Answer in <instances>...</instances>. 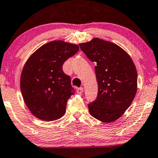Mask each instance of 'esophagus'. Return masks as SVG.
<instances>
[{
    "instance_id": "1",
    "label": "esophagus",
    "mask_w": 158,
    "mask_h": 158,
    "mask_svg": "<svg viewBox=\"0 0 158 158\" xmlns=\"http://www.w3.org/2000/svg\"><path fill=\"white\" fill-rule=\"evenodd\" d=\"M83 91H84L83 87H79V88H77V92L78 94H81L83 93Z\"/></svg>"
}]
</instances>
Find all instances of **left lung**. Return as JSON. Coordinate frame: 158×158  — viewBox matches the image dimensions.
<instances>
[{
	"instance_id": "obj_1",
	"label": "left lung",
	"mask_w": 158,
	"mask_h": 158,
	"mask_svg": "<svg viewBox=\"0 0 158 158\" xmlns=\"http://www.w3.org/2000/svg\"><path fill=\"white\" fill-rule=\"evenodd\" d=\"M95 62L98 85L97 98L88 105L91 116L102 123L118 119L128 109L137 92V71L131 56L116 44L94 38L79 44Z\"/></svg>"
}]
</instances>
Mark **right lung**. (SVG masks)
I'll return each instance as SVG.
<instances>
[{
  "mask_svg": "<svg viewBox=\"0 0 158 158\" xmlns=\"http://www.w3.org/2000/svg\"><path fill=\"white\" fill-rule=\"evenodd\" d=\"M79 46L52 41L35 50L24 65L20 77L23 100L32 114L43 121H54L65 113L73 95L71 80L63 65L79 51Z\"/></svg>",
  "mask_w": 158,
  "mask_h": 158,
  "instance_id": "1",
  "label": "right lung"
}]
</instances>
